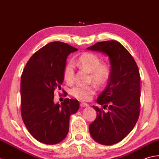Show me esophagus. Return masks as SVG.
I'll use <instances>...</instances> for the list:
<instances>
[{
  "mask_svg": "<svg viewBox=\"0 0 159 159\" xmlns=\"http://www.w3.org/2000/svg\"><path fill=\"white\" fill-rule=\"evenodd\" d=\"M80 105L81 107H85V106H89L88 103H86L85 102H80Z\"/></svg>",
  "mask_w": 159,
  "mask_h": 159,
  "instance_id": "esophagus-1",
  "label": "esophagus"
}]
</instances>
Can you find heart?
I'll return each instance as SVG.
<instances>
[{
  "mask_svg": "<svg viewBox=\"0 0 159 159\" xmlns=\"http://www.w3.org/2000/svg\"><path fill=\"white\" fill-rule=\"evenodd\" d=\"M79 67L90 73V80L93 81L98 85L106 84L111 75V68L107 63L100 62V58L96 54L90 52H84L80 54L77 59ZM64 79L67 83L72 84L75 80V66L72 61H68L63 71ZM97 91L95 84L89 85H76L70 89V94L74 98L89 101Z\"/></svg>",
  "mask_w": 159,
  "mask_h": 159,
  "instance_id": "b5f03b06",
  "label": "heart"
}]
</instances>
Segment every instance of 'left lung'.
I'll return each mask as SVG.
<instances>
[{
  "label": "left lung",
  "mask_w": 159,
  "mask_h": 159,
  "mask_svg": "<svg viewBox=\"0 0 159 159\" xmlns=\"http://www.w3.org/2000/svg\"><path fill=\"white\" fill-rule=\"evenodd\" d=\"M108 55L111 71L108 83L93 106L97 117L89 125L95 141L112 145L123 140L134 128L140 113L141 77L137 64L128 51L116 40L97 43L87 48ZM106 109L108 111H104Z\"/></svg>",
  "instance_id": "8db88e82"
}]
</instances>
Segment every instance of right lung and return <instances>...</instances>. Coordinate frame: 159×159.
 <instances>
[{"instance_id": "1", "label": "right lung", "mask_w": 159, "mask_h": 159, "mask_svg": "<svg viewBox=\"0 0 159 159\" xmlns=\"http://www.w3.org/2000/svg\"><path fill=\"white\" fill-rule=\"evenodd\" d=\"M78 49L61 42H52L36 51L21 75V116L30 133L43 143L53 145L66 137L70 115L80 108L76 99L55 103L54 90L61 89L68 56Z\"/></svg>"}]
</instances>
